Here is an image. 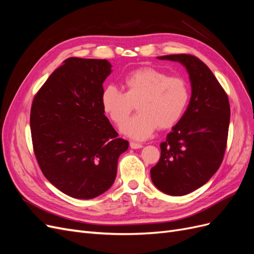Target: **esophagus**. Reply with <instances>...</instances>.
I'll return each instance as SVG.
<instances>
[{
  "mask_svg": "<svg viewBox=\"0 0 254 254\" xmlns=\"http://www.w3.org/2000/svg\"><path fill=\"white\" fill-rule=\"evenodd\" d=\"M130 147L132 149H140L143 147V145L140 143H135V142H130Z\"/></svg>",
  "mask_w": 254,
  "mask_h": 254,
  "instance_id": "34e87169",
  "label": "esophagus"
}]
</instances>
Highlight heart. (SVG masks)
I'll use <instances>...</instances> for the list:
<instances>
[{
  "instance_id": "b5f03b06",
  "label": "heart",
  "mask_w": 254,
  "mask_h": 254,
  "mask_svg": "<svg viewBox=\"0 0 254 254\" xmlns=\"http://www.w3.org/2000/svg\"><path fill=\"white\" fill-rule=\"evenodd\" d=\"M125 92L114 84L106 86L101 103L104 112L121 125L137 104L139 113L123 125L122 132L134 140H145L155 130L171 128L180 121L190 98L184 79L167 76L152 67H141L123 79Z\"/></svg>"
}]
</instances>
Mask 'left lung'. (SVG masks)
I'll return each mask as SVG.
<instances>
[{"label":"left lung","instance_id":"obj_1","mask_svg":"<svg viewBox=\"0 0 254 254\" xmlns=\"http://www.w3.org/2000/svg\"><path fill=\"white\" fill-rule=\"evenodd\" d=\"M157 58L181 64L190 82L188 108L161 143V158L150 170L158 190L183 196L204 186L222 162L230 124L229 99L200 59L187 54Z\"/></svg>","mask_w":254,"mask_h":254}]
</instances>
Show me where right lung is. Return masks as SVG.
Masks as SVG:
<instances>
[{"label":"right lung","mask_w":254,"mask_h":254,"mask_svg":"<svg viewBox=\"0 0 254 254\" xmlns=\"http://www.w3.org/2000/svg\"><path fill=\"white\" fill-rule=\"evenodd\" d=\"M111 64L71 57L54 71L34 98L30 131L43 175L77 199H92L115 180L119 157L129 143L118 137L102 108Z\"/></svg>","instance_id":"1"}]
</instances>
